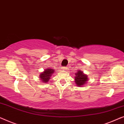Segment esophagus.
Returning <instances> with one entry per match:
<instances>
[{
  "mask_svg": "<svg viewBox=\"0 0 124 124\" xmlns=\"http://www.w3.org/2000/svg\"><path fill=\"white\" fill-rule=\"evenodd\" d=\"M63 70H67V69L66 67H63V69H62Z\"/></svg>",
  "mask_w": 124,
  "mask_h": 124,
  "instance_id": "esophagus-1",
  "label": "esophagus"
}]
</instances>
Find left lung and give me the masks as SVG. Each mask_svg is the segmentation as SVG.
Segmentation results:
<instances>
[{
	"label": "left lung",
	"mask_w": 124,
	"mask_h": 124,
	"mask_svg": "<svg viewBox=\"0 0 124 124\" xmlns=\"http://www.w3.org/2000/svg\"><path fill=\"white\" fill-rule=\"evenodd\" d=\"M88 80V76L86 74H84L82 71L79 70L75 73V82L78 86L81 87L87 83Z\"/></svg>",
	"instance_id": "obj_1"
}]
</instances>
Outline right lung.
I'll return each mask as SVG.
<instances>
[{
  "label": "right lung",
  "mask_w": 124,
  "mask_h": 124,
  "mask_svg": "<svg viewBox=\"0 0 124 124\" xmlns=\"http://www.w3.org/2000/svg\"><path fill=\"white\" fill-rule=\"evenodd\" d=\"M54 72V70L52 69V68L45 69L44 71H43L40 74V79L43 83H47L49 80L50 79V77Z\"/></svg>",
  "instance_id": "obj_1"
}]
</instances>
